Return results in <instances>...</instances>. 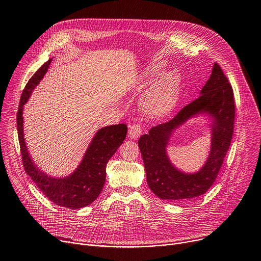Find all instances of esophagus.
<instances>
[{
    "label": "esophagus",
    "mask_w": 261,
    "mask_h": 261,
    "mask_svg": "<svg viewBox=\"0 0 261 261\" xmlns=\"http://www.w3.org/2000/svg\"><path fill=\"white\" fill-rule=\"evenodd\" d=\"M142 133V126L140 124H133L128 127V137L132 139H138Z\"/></svg>",
    "instance_id": "34e87169"
}]
</instances>
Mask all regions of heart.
Wrapping results in <instances>:
<instances>
[{"instance_id":"heart-1","label":"heart","mask_w":261,"mask_h":261,"mask_svg":"<svg viewBox=\"0 0 261 261\" xmlns=\"http://www.w3.org/2000/svg\"><path fill=\"white\" fill-rule=\"evenodd\" d=\"M164 64H158L148 69L144 74V81H151L163 70ZM180 80L175 72H171L161 77L153 87L144 101L145 109L153 116L168 114L177 102Z\"/></svg>"}]
</instances>
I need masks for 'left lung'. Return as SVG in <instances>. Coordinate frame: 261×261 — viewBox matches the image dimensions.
<instances>
[{"mask_svg":"<svg viewBox=\"0 0 261 261\" xmlns=\"http://www.w3.org/2000/svg\"><path fill=\"white\" fill-rule=\"evenodd\" d=\"M214 118L211 154L204 167L193 175L178 171L171 164L165 147L172 129L196 113ZM234 124L232 87L218 64L201 90V95L181 108L169 122L159 124L142 135L138 145L151 190L163 200L188 202L204 194L214 185L229 148Z\"/></svg>","mask_w":261,"mask_h":261,"instance_id":"left-lung-1","label":"left lung"}]
</instances>
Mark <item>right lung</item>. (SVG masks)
<instances>
[{"label":"right lung","mask_w":261,"mask_h":261,"mask_svg":"<svg viewBox=\"0 0 261 261\" xmlns=\"http://www.w3.org/2000/svg\"><path fill=\"white\" fill-rule=\"evenodd\" d=\"M51 61L52 59H48L34 74L21 94L17 127L22 163L24 170L49 201L58 206L79 209L91 204L101 193L106 178V165L126 138L127 126L125 124H117L98 130L87 148L81 165L68 177L56 178L41 172L33 163L24 141L22 115L23 105L28 102L35 87L43 79Z\"/></svg>","instance_id":"add662e5"}]
</instances>
